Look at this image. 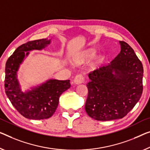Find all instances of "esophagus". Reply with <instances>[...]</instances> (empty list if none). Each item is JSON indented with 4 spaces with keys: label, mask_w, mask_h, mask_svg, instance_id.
<instances>
[{
    "label": "esophagus",
    "mask_w": 150,
    "mask_h": 150,
    "mask_svg": "<svg viewBox=\"0 0 150 150\" xmlns=\"http://www.w3.org/2000/svg\"><path fill=\"white\" fill-rule=\"evenodd\" d=\"M84 81V77L81 74L77 75L74 79V83L75 84L82 83Z\"/></svg>",
    "instance_id": "esophagus-1"
}]
</instances>
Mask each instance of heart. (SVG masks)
Returning a JSON list of instances; mask_svg holds the SVG:
<instances>
[{
    "label": "heart",
    "mask_w": 150,
    "mask_h": 150,
    "mask_svg": "<svg viewBox=\"0 0 150 150\" xmlns=\"http://www.w3.org/2000/svg\"><path fill=\"white\" fill-rule=\"evenodd\" d=\"M96 53V52L94 49H89V50H88L85 53L84 57L87 59H91L95 57Z\"/></svg>",
    "instance_id": "heart-1"
}]
</instances>
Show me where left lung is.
Here are the masks:
<instances>
[{"mask_svg": "<svg viewBox=\"0 0 150 150\" xmlns=\"http://www.w3.org/2000/svg\"><path fill=\"white\" fill-rule=\"evenodd\" d=\"M120 52L110 62L89 73L85 109L91 118L106 121L123 118L143 91L144 68L133 49L119 41Z\"/></svg>", "mask_w": 150, "mask_h": 150, "instance_id": "8db88e82", "label": "left lung"}]
</instances>
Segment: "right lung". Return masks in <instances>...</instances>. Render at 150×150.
Masks as SVG:
<instances>
[{
    "label": "right lung",
    "instance_id": "obj_1",
    "mask_svg": "<svg viewBox=\"0 0 150 150\" xmlns=\"http://www.w3.org/2000/svg\"><path fill=\"white\" fill-rule=\"evenodd\" d=\"M50 43V40L41 39L23 44L8 58L5 65L4 89L15 109L29 119H46L52 117L59 104V98L70 88V80L49 79L40 86L23 92L17 79L20 64L29 51L41 50Z\"/></svg>",
    "mask_w": 150,
    "mask_h": 150
}]
</instances>
